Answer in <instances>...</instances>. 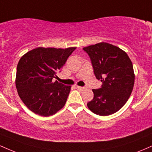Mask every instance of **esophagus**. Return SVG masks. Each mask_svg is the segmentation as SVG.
<instances>
[{
	"label": "esophagus",
	"mask_w": 152,
	"mask_h": 152,
	"mask_svg": "<svg viewBox=\"0 0 152 152\" xmlns=\"http://www.w3.org/2000/svg\"><path fill=\"white\" fill-rule=\"evenodd\" d=\"M76 88H78V89H80V90H82L84 88V87H82V86H76Z\"/></svg>",
	"instance_id": "34e87169"
}]
</instances>
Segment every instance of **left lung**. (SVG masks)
Listing matches in <instances>:
<instances>
[{"instance_id":"1","label":"left lung","mask_w":152,"mask_h":152,"mask_svg":"<svg viewBox=\"0 0 152 152\" xmlns=\"http://www.w3.org/2000/svg\"><path fill=\"white\" fill-rule=\"evenodd\" d=\"M89 56L94 72L102 82L93 89L94 99L87 104L92 112L109 116L126 104L134 84V69L127 53L118 47L102 42L83 48Z\"/></svg>"}]
</instances>
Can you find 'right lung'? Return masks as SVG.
Segmentation results:
<instances>
[{
    "label": "right lung",
    "instance_id": "right-lung-1",
    "mask_svg": "<svg viewBox=\"0 0 152 152\" xmlns=\"http://www.w3.org/2000/svg\"><path fill=\"white\" fill-rule=\"evenodd\" d=\"M76 48L38 47L19 60L15 86L19 97L31 111L49 116L65 105L71 86L54 81V78Z\"/></svg>",
    "mask_w": 152,
    "mask_h": 152
}]
</instances>
